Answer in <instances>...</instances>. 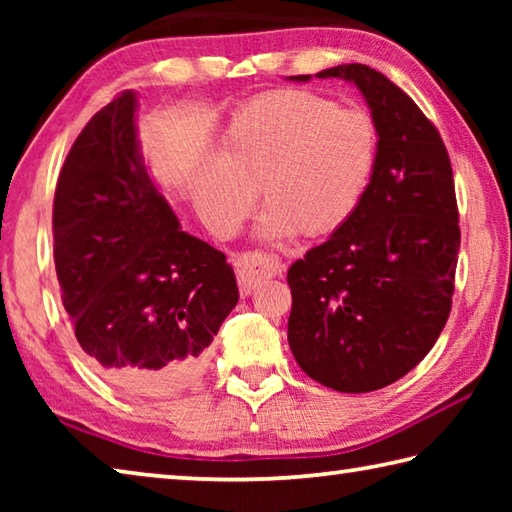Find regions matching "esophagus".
Listing matches in <instances>:
<instances>
[{"instance_id": "1", "label": "esophagus", "mask_w": 512, "mask_h": 512, "mask_svg": "<svg viewBox=\"0 0 512 512\" xmlns=\"http://www.w3.org/2000/svg\"><path fill=\"white\" fill-rule=\"evenodd\" d=\"M282 262L275 255L266 253H246L235 257V271L241 293H250L259 282L266 280V277H275L282 273Z\"/></svg>"}]
</instances>
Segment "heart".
Wrapping results in <instances>:
<instances>
[{
	"label": "heart",
	"mask_w": 512,
	"mask_h": 512,
	"mask_svg": "<svg viewBox=\"0 0 512 512\" xmlns=\"http://www.w3.org/2000/svg\"><path fill=\"white\" fill-rule=\"evenodd\" d=\"M377 128L368 112L336 108L305 90L268 92L241 108L221 135L216 162L192 178L207 228L232 235L259 192V235L320 239L341 230L368 194Z\"/></svg>",
	"instance_id": "heart-1"
}]
</instances>
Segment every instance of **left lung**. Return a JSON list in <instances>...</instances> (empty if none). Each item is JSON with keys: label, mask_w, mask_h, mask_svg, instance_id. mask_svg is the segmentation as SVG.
<instances>
[{"label": "left lung", "mask_w": 512, "mask_h": 512, "mask_svg": "<svg viewBox=\"0 0 512 512\" xmlns=\"http://www.w3.org/2000/svg\"><path fill=\"white\" fill-rule=\"evenodd\" d=\"M316 79L357 85L377 162L357 214L289 268V348L318 384L370 393L418 366L447 323L461 248L452 164L431 121L377 69L336 65Z\"/></svg>", "instance_id": "left-lung-1"}]
</instances>
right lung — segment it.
Here are the masks:
<instances>
[{
	"label": "right lung",
	"mask_w": 512,
	"mask_h": 512,
	"mask_svg": "<svg viewBox=\"0 0 512 512\" xmlns=\"http://www.w3.org/2000/svg\"><path fill=\"white\" fill-rule=\"evenodd\" d=\"M137 94L121 92L69 151L54 198V259L76 341L103 377L137 397L201 375L239 302L221 250L180 228L137 137Z\"/></svg>",
	"instance_id": "1"
}]
</instances>
